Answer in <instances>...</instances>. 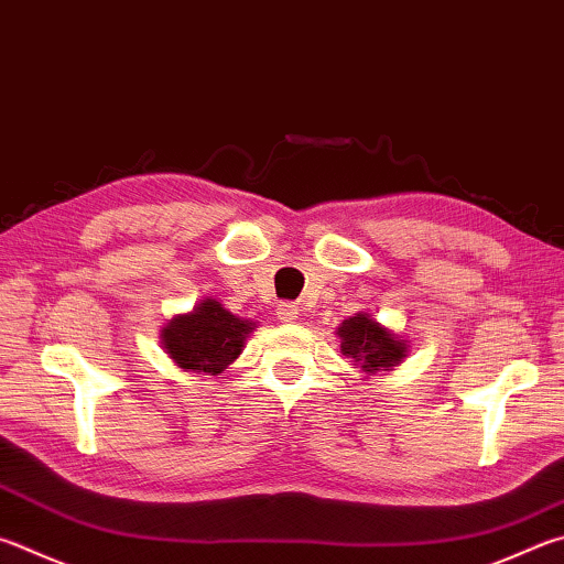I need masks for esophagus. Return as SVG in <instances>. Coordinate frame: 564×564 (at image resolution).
<instances>
[{
  "label": "esophagus",
  "instance_id": "esophagus-1",
  "mask_svg": "<svg viewBox=\"0 0 564 564\" xmlns=\"http://www.w3.org/2000/svg\"><path fill=\"white\" fill-rule=\"evenodd\" d=\"M275 317H279L281 323H293L295 317H299V308H295L293 303H281L279 308H275Z\"/></svg>",
  "mask_w": 564,
  "mask_h": 564
}]
</instances>
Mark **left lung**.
I'll list each match as a JSON object with an SVG mask.
<instances>
[{"instance_id":"left-lung-1","label":"left lung","mask_w":564,"mask_h":564,"mask_svg":"<svg viewBox=\"0 0 564 564\" xmlns=\"http://www.w3.org/2000/svg\"><path fill=\"white\" fill-rule=\"evenodd\" d=\"M335 335L340 337L343 355L360 367L365 377H375L377 372H389L402 365L409 352L406 340H402L387 325L377 323L367 311L355 313L337 325Z\"/></svg>"}]
</instances>
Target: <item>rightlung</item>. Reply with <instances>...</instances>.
Here are the masks:
<instances>
[{
    "mask_svg": "<svg viewBox=\"0 0 564 564\" xmlns=\"http://www.w3.org/2000/svg\"><path fill=\"white\" fill-rule=\"evenodd\" d=\"M249 317L234 315L217 299H204L192 311L172 315L162 325V350L184 372L221 375L241 355L256 330Z\"/></svg>",
    "mask_w": 564,
    "mask_h": 564,
    "instance_id": "right-lung-1",
    "label": "right lung"
}]
</instances>
